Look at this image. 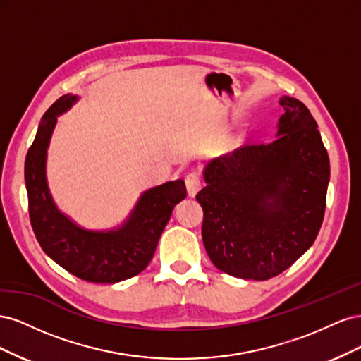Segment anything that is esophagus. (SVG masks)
Instances as JSON below:
<instances>
[{"label": "esophagus", "mask_w": 361, "mask_h": 361, "mask_svg": "<svg viewBox=\"0 0 361 361\" xmlns=\"http://www.w3.org/2000/svg\"><path fill=\"white\" fill-rule=\"evenodd\" d=\"M185 185H187V191L190 197H194L195 194L199 192L202 182H200V176L197 173H190L187 178H185Z\"/></svg>", "instance_id": "1"}]
</instances>
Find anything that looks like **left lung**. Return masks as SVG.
Listing matches in <instances>:
<instances>
[{
	"label": "left lung",
	"mask_w": 361,
	"mask_h": 361,
	"mask_svg": "<svg viewBox=\"0 0 361 361\" xmlns=\"http://www.w3.org/2000/svg\"><path fill=\"white\" fill-rule=\"evenodd\" d=\"M274 140L244 146L206 164L202 238L226 274L268 280L314 243L324 220L330 159L313 116L281 96Z\"/></svg>",
	"instance_id": "1"
}]
</instances>
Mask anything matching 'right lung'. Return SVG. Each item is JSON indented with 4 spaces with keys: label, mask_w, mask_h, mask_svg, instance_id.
<instances>
[{
    "label": "right lung",
    "mask_w": 361,
    "mask_h": 361,
    "mask_svg": "<svg viewBox=\"0 0 361 361\" xmlns=\"http://www.w3.org/2000/svg\"><path fill=\"white\" fill-rule=\"evenodd\" d=\"M78 99L68 93L54 102L28 149L25 187L31 227L42 250L71 274L92 283L123 281L149 265L174 206L187 197V188L176 179L143 191L125 221L105 231L82 227L61 212L48 185V147L59 116Z\"/></svg>",
    "instance_id": "obj_1"
}]
</instances>
